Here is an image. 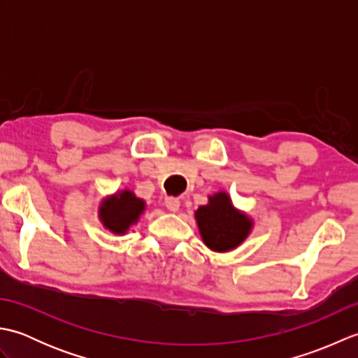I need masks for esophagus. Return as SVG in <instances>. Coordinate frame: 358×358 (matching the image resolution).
<instances>
[{"label": "esophagus", "mask_w": 358, "mask_h": 358, "mask_svg": "<svg viewBox=\"0 0 358 358\" xmlns=\"http://www.w3.org/2000/svg\"><path fill=\"white\" fill-rule=\"evenodd\" d=\"M164 204H166V208L169 209L171 212H177L180 209V201L177 199H172V196H169V199H166Z\"/></svg>", "instance_id": "esophagus-1"}]
</instances>
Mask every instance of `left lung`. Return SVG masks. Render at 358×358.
Masks as SVG:
<instances>
[{"instance_id":"1","label":"left lung","mask_w":358,"mask_h":358,"mask_svg":"<svg viewBox=\"0 0 358 358\" xmlns=\"http://www.w3.org/2000/svg\"><path fill=\"white\" fill-rule=\"evenodd\" d=\"M195 222L204 245L218 254L237 249L254 229V218L235 208L226 191L209 195L195 210Z\"/></svg>"}]
</instances>
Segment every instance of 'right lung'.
<instances>
[{
	"label": "right lung",
	"mask_w": 358,
	"mask_h": 358,
	"mask_svg": "<svg viewBox=\"0 0 358 358\" xmlns=\"http://www.w3.org/2000/svg\"><path fill=\"white\" fill-rule=\"evenodd\" d=\"M146 210V201L131 189H120L106 195L98 204V218L104 229L115 235H126Z\"/></svg>",
	"instance_id": "add662e5"
}]
</instances>
